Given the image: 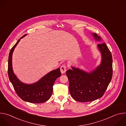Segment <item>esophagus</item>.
<instances>
[{
    "label": "esophagus",
    "mask_w": 126,
    "mask_h": 126,
    "mask_svg": "<svg viewBox=\"0 0 126 126\" xmlns=\"http://www.w3.org/2000/svg\"><path fill=\"white\" fill-rule=\"evenodd\" d=\"M66 66L65 65H62L60 68V71L61 73H65L66 72Z\"/></svg>",
    "instance_id": "obj_1"
}]
</instances>
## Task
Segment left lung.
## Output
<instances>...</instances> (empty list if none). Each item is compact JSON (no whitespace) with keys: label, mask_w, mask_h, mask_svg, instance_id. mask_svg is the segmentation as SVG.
Instances as JSON below:
<instances>
[{"label":"left lung","mask_w":126,"mask_h":126,"mask_svg":"<svg viewBox=\"0 0 126 126\" xmlns=\"http://www.w3.org/2000/svg\"><path fill=\"white\" fill-rule=\"evenodd\" d=\"M93 34L100 43L97 44L102 55L100 65L91 73L73 67L72 70L69 69L66 72L70 94L78 102H90L102 97L112 78L113 59L111 52L100 36L96 33Z\"/></svg>","instance_id":"8db88e82"}]
</instances>
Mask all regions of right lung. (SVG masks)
Wrapping results in <instances>:
<instances>
[{"label": "right lung", "mask_w": 126, "mask_h": 126, "mask_svg": "<svg viewBox=\"0 0 126 126\" xmlns=\"http://www.w3.org/2000/svg\"><path fill=\"white\" fill-rule=\"evenodd\" d=\"M24 35L12 47L9 52L8 63V74L15 91L22 100L32 103H42L48 100L52 95L53 86L55 80L61 75L60 68L52 71L36 83L26 84L20 82L14 74L12 67L13 50Z\"/></svg>", "instance_id": "right-lung-1"}]
</instances>
